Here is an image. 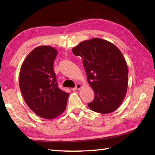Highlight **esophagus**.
Returning <instances> with one entry per match:
<instances>
[{"instance_id": "34e87169", "label": "esophagus", "mask_w": 155, "mask_h": 155, "mask_svg": "<svg viewBox=\"0 0 155 155\" xmlns=\"http://www.w3.org/2000/svg\"><path fill=\"white\" fill-rule=\"evenodd\" d=\"M82 87V85L81 83H78L76 85V87L74 88H73V90H81V88Z\"/></svg>"}]
</instances>
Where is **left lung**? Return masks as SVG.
<instances>
[{
    "label": "left lung",
    "mask_w": 155,
    "mask_h": 155,
    "mask_svg": "<svg viewBox=\"0 0 155 155\" xmlns=\"http://www.w3.org/2000/svg\"><path fill=\"white\" fill-rule=\"evenodd\" d=\"M72 51L83 58L88 83L95 94L88 103L90 109L103 114L115 111L124 101L128 87V66L121 51L98 38L81 41Z\"/></svg>",
    "instance_id": "8db88e82"
}]
</instances>
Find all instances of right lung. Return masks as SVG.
I'll list each match as a JSON object with an SVG mask.
<instances>
[{
    "label": "right lung",
    "instance_id": "1",
    "mask_svg": "<svg viewBox=\"0 0 155 155\" xmlns=\"http://www.w3.org/2000/svg\"><path fill=\"white\" fill-rule=\"evenodd\" d=\"M58 51L50 46L36 47L21 65L19 85L28 107L42 118L52 120L65 111L69 94L60 90L53 69Z\"/></svg>",
    "mask_w": 155,
    "mask_h": 155
}]
</instances>
